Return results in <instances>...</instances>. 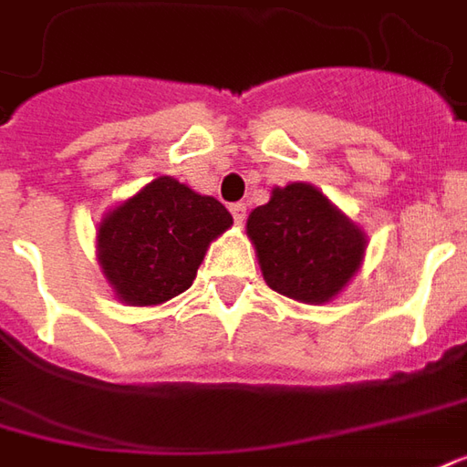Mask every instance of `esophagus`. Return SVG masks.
I'll return each mask as SVG.
<instances>
[{"instance_id": "esophagus-1", "label": "esophagus", "mask_w": 467, "mask_h": 467, "mask_svg": "<svg viewBox=\"0 0 467 467\" xmlns=\"http://www.w3.org/2000/svg\"><path fill=\"white\" fill-rule=\"evenodd\" d=\"M230 212H233V220L237 222V224H243V222H245V204H243V202L230 204Z\"/></svg>"}]
</instances>
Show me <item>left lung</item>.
<instances>
[{"mask_svg":"<svg viewBox=\"0 0 467 467\" xmlns=\"http://www.w3.org/2000/svg\"><path fill=\"white\" fill-rule=\"evenodd\" d=\"M247 234L265 284L304 304L332 299L366 253V234L309 183L274 189L268 204L250 212Z\"/></svg>","mask_w":467,"mask_h":467,"instance_id":"1","label":"left lung"}]
</instances>
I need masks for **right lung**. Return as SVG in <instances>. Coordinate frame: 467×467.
<instances>
[{
  "mask_svg": "<svg viewBox=\"0 0 467 467\" xmlns=\"http://www.w3.org/2000/svg\"><path fill=\"white\" fill-rule=\"evenodd\" d=\"M230 224L214 196L158 176L101 220L99 263L122 301L163 304L192 286L209 243Z\"/></svg>",
  "mask_w": 467,
  "mask_h": 467,
  "instance_id": "add662e5",
  "label": "right lung"
}]
</instances>
